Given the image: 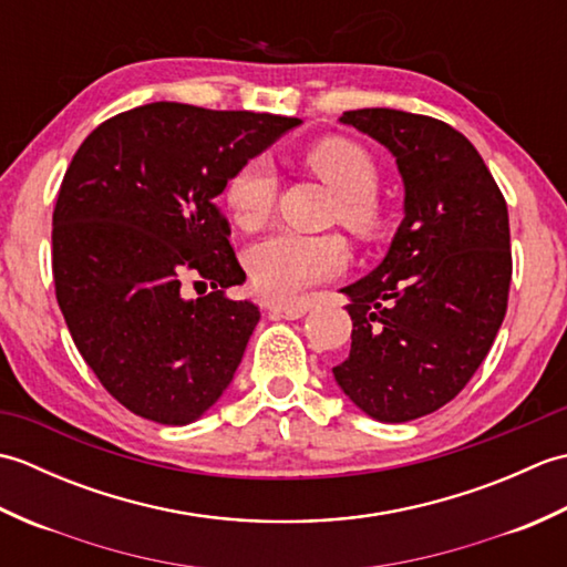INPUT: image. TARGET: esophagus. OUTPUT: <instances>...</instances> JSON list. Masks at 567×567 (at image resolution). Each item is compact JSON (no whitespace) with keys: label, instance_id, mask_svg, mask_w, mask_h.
Masks as SVG:
<instances>
[{"label":"esophagus","instance_id":"1","mask_svg":"<svg viewBox=\"0 0 567 567\" xmlns=\"http://www.w3.org/2000/svg\"><path fill=\"white\" fill-rule=\"evenodd\" d=\"M309 302H292V305H280V302H275V305H270L268 307V311L270 315L275 317V319H302L307 311H309Z\"/></svg>","mask_w":567,"mask_h":567}]
</instances>
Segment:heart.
I'll list each match as a JSON object with an SVG mask.
<instances>
[{"mask_svg": "<svg viewBox=\"0 0 567 567\" xmlns=\"http://www.w3.org/2000/svg\"><path fill=\"white\" fill-rule=\"evenodd\" d=\"M307 165L339 195L341 224L360 238L382 231V212L375 202L380 175L370 153L346 138H327L305 155ZM277 195L275 167L265 158L244 163L226 183L224 199L231 219L244 228H258L270 216ZM348 262L339 236H307L275 231L258 240L248 252L252 282L265 297L295 299L309 287L339 275Z\"/></svg>", "mask_w": 567, "mask_h": 567, "instance_id": "obj_1", "label": "heart"}]
</instances>
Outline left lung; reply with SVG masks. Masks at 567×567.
<instances>
[{
  "label": "left lung",
  "mask_w": 567,
  "mask_h": 567,
  "mask_svg": "<svg viewBox=\"0 0 567 567\" xmlns=\"http://www.w3.org/2000/svg\"><path fill=\"white\" fill-rule=\"evenodd\" d=\"M339 122L394 155L404 219L378 268L341 290L353 333L333 378L360 412L402 424L451 402L489 353L512 282L507 202L439 118L355 110Z\"/></svg>",
  "instance_id": "obj_1"
}]
</instances>
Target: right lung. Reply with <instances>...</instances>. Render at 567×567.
Here are the masks:
<instances>
[{
  "label": "right lung",
  "mask_w": 567,
  "mask_h": 567,
  "mask_svg": "<svg viewBox=\"0 0 567 567\" xmlns=\"http://www.w3.org/2000/svg\"><path fill=\"white\" fill-rule=\"evenodd\" d=\"M302 118L153 102L84 138L53 212V280L80 355L128 412L167 426L204 416L231 384L258 305L214 199ZM185 276L213 292L189 300Z\"/></svg>",
  "instance_id": "right-lung-1"
}]
</instances>
